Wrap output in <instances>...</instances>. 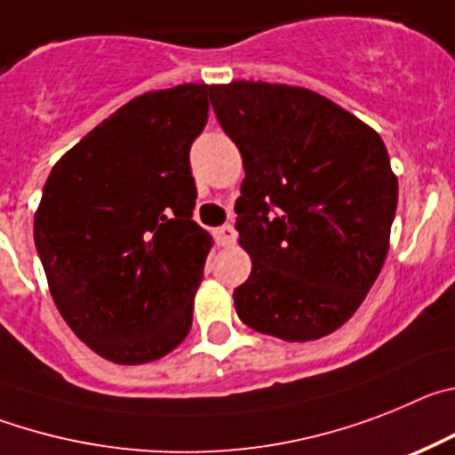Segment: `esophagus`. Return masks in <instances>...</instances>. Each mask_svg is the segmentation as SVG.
I'll list each match as a JSON object with an SVG mask.
<instances>
[{
    "label": "esophagus",
    "mask_w": 455,
    "mask_h": 455,
    "mask_svg": "<svg viewBox=\"0 0 455 455\" xmlns=\"http://www.w3.org/2000/svg\"><path fill=\"white\" fill-rule=\"evenodd\" d=\"M215 243H218L220 247H231V244L235 243V228H233L231 224L220 227L218 231H215Z\"/></svg>",
    "instance_id": "34e87169"
}]
</instances>
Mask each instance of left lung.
Instances as JSON below:
<instances>
[{"label":"left lung","instance_id":"obj_1","mask_svg":"<svg viewBox=\"0 0 455 455\" xmlns=\"http://www.w3.org/2000/svg\"><path fill=\"white\" fill-rule=\"evenodd\" d=\"M211 104L244 167L235 228L251 274L237 317L285 342L333 333L386 263L399 192L386 145L301 85H211Z\"/></svg>","mask_w":455,"mask_h":455}]
</instances>
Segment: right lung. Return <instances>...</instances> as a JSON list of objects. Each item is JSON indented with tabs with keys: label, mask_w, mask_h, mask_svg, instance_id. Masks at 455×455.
<instances>
[{
	"label": "right lung",
	"mask_w": 455,
	"mask_h": 455,
	"mask_svg": "<svg viewBox=\"0 0 455 455\" xmlns=\"http://www.w3.org/2000/svg\"><path fill=\"white\" fill-rule=\"evenodd\" d=\"M206 84L133 97L52 167L34 215L49 292L76 338L117 365L181 345L212 237L192 220V140Z\"/></svg>",
	"instance_id": "1"
}]
</instances>
